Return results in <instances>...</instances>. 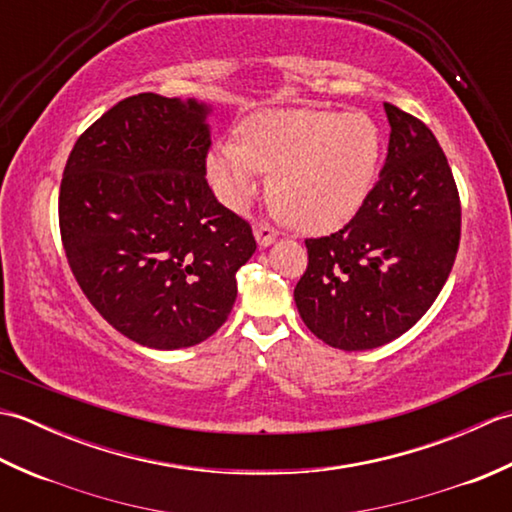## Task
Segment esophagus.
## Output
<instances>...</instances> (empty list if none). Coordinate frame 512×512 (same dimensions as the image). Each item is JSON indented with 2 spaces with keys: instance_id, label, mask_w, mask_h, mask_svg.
I'll list each match as a JSON object with an SVG mask.
<instances>
[{
  "instance_id": "34e87169",
  "label": "esophagus",
  "mask_w": 512,
  "mask_h": 512,
  "mask_svg": "<svg viewBox=\"0 0 512 512\" xmlns=\"http://www.w3.org/2000/svg\"><path fill=\"white\" fill-rule=\"evenodd\" d=\"M253 231H255V239L259 242V246H270L277 239V235H279L277 228L273 224L264 222V220L255 222L253 224Z\"/></svg>"
}]
</instances>
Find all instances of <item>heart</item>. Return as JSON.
<instances>
[{
    "mask_svg": "<svg viewBox=\"0 0 512 512\" xmlns=\"http://www.w3.org/2000/svg\"><path fill=\"white\" fill-rule=\"evenodd\" d=\"M237 138L213 143L206 171L224 204L244 209L264 171L288 220L332 231L361 209L380 160V129L363 112L270 107L244 118Z\"/></svg>",
    "mask_w": 512,
    "mask_h": 512,
    "instance_id": "b5f03b06",
    "label": "heart"
}]
</instances>
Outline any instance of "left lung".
Here are the masks:
<instances>
[{
  "label": "left lung",
  "mask_w": 512,
  "mask_h": 512,
  "mask_svg": "<svg viewBox=\"0 0 512 512\" xmlns=\"http://www.w3.org/2000/svg\"><path fill=\"white\" fill-rule=\"evenodd\" d=\"M385 167L341 231L306 239L295 288L308 330L345 352L398 339L436 301L458 255L462 206L431 129L385 103Z\"/></svg>",
  "instance_id": "8db88e82"
}]
</instances>
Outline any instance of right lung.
Instances as JSON below:
<instances>
[{
  "instance_id": "right-lung-1",
  "label": "right lung",
  "mask_w": 512,
  "mask_h": 512,
  "mask_svg": "<svg viewBox=\"0 0 512 512\" xmlns=\"http://www.w3.org/2000/svg\"><path fill=\"white\" fill-rule=\"evenodd\" d=\"M209 112L129 96L85 129L63 169L59 228L76 284L112 328L154 350L220 330L257 248L204 178Z\"/></svg>"
}]
</instances>
